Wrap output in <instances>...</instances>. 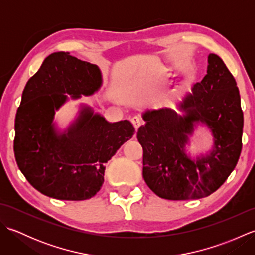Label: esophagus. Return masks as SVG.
<instances>
[{
	"label": "esophagus",
	"mask_w": 255,
	"mask_h": 255,
	"mask_svg": "<svg viewBox=\"0 0 255 255\" xmlns=\"http://www.w3.org/2000/svg\"><path fill=\"white\" fill-rule=\"evenodd\" d=\"M131 123H132V125H133V127L136 128V129H138L140 126H141V124H142L141 119H140L138 116L132 117V118H131Z\"/></svg>",
	"instance_id": "obj_1"
}]
</instances>
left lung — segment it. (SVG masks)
<instances>
[{"label": "left lung", "instance_id": "8db88e82", "mask_svg": "<svg viewBox=\"0 0 255 255\" xmlns=\"http://www.w3.org/2000/svg\"><path fill=\"white\" fill-rule=\"evenodd\" d=\"M178 114L163 107L142 114L137 138L143 149L142 175L159 197L185 200L217 191L234 171L242 149L243 113L234 75L210 53L207 74L178 103ZM199 122L209 127L214 145L192 159L186 144Z\"/></svg>", "mask_w": 255, "mask_h": 255}]
</instances>
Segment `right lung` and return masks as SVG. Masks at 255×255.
Masks as SVG:
<instances>
[{
	"mask_svg": "<svg viewBox=\"0 0 255 255\" xmlns=\"http://www.w3.org/2000/svg\"><path fill=\"white\" fill-rule=\"evenodd\" d=\"M102 86L96 64L53 52L28 80L15 118L14 153L20 172L41 194L62 200L93 197L104 183L105 163L134 133L129 121L108 123L81 104L63 131L53 123L69 97L90 96Z\"/></svg>",
	"mask_w": 255,
	"mask_h": 255,
	"instance_id": "right-lung-1",
	"label": "right lung"
}]
</instances>
